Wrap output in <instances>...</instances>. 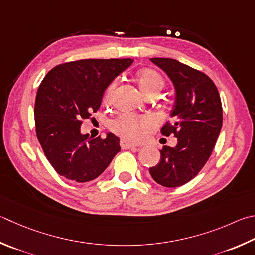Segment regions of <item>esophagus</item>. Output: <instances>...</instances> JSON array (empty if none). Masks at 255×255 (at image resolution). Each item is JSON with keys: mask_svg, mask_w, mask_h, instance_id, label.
I'll return each mask as SVG.
<instances>
[{"mask_svg": "<svg viewBox=\"0 0 255 255\" xmlns=\"http://www.w3.org/2000/svg\"><path fill=\"white\" fill-rule=\"evenodd\" d=\"M120 147H122L123 149H133V148H136V145H133V143L123 139L120 141Z\"/></svg>", "mask_w": 255, "mask_h": 255, "instance_id": "1", "label": "esophagus"}]
</instances>
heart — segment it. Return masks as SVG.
<instances>
[{"mask_svg":"<svg viewBox=\"0 0 255 255\" xmlns=\"http://www.w3.org/2000/svg\"><path fill=\"white\" fill-rule=\"evenodd\" d=\"M138 82L146 96L157 95L165 86V80L159 72L154 69H142L137 75ZM116 88V81L108 86L105 92V100L110 101ZM154 124V119L149 116H137L128 113L120 114L110 123V129L119 136L129 140H139L143 130Z\"/></svg>","mask_w":255,"mask_h":255,"instance_id":"b5f03b06","label":"heart"}]
</instances>
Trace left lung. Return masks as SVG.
I'll return each mask as SVG.
<instances>
[{"label": "left lung", "mask_w": 255, "mask_h": 255, "mask_svg": "<svg viewBox=\"0 0 255 255\" xmlns=\"http://www.w3.org/2000/svg\"><path fill=\"white\" fill-rule=\"evenodd\" d=\"M167 73L175 87L173 120L160 129L164 136L174 135L177 145L164 146L160 160L149 173L165 187H178L200 173L210 158L220 135L223 112L214 82L204 72L169 58H151Z\"/></svg>", "instance_id": "8db88e82"}]
</instances>
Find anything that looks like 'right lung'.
Segmentation results:
<instances>
[{
    "label": "right lung",
    "instance_id": "right-lung-1",
    "mask_svg": "<svg viewBox=\"0 0 255 255\" xmlns=\"http://www.w3.org/2000/svg\"><path fill=\"white\" fill-rule=\"evenodd\" d=\"M133 60L83 59L66 62L47 73L34 104L35 132L59 175L78 183L98 177L120 150L119 138L82 135L83 119L99 109L104 92Z\"/></svg>",
    "mask_w": 255,
    "mask_h": 255
}]
</instances>
